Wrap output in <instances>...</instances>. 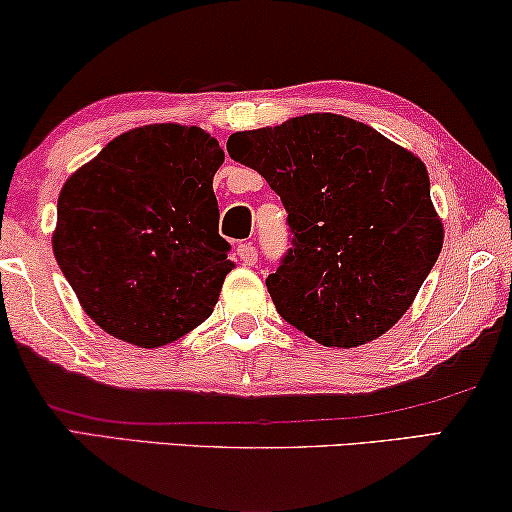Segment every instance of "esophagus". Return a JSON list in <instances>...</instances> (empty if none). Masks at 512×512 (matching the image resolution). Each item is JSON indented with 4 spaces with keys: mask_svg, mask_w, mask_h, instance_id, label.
Masks as SVG:
<instances>
[{
    "mask_svg": "<svg viewBox=\"0 0 512 512\" xmlns=\"http://www.w3.org/2000/svg\"><path fill=\"white\" fill-rule=\"evenodd\" d=\"M237 258H240L244 265H254L258 261V251L254 244H240V247H237Z\"/></svg>",
    "mask_w": 512,
    "mask_h": 512,
    "instance_id": "obj_1",
    "label": "esophagus"
}]
</instances>
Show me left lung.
<instances>
[{
    "label": "left lung",
    "mask_w": 512,
    "mask_h": 512,
    "mask_svg": "<svg viewBox=\"0 0 512 512\" xmlns=\"http://www.w3.org/2000/svg\"><path fill=\"white\" fill-rule=\"evenodd\" d=\"M228 153L286 209L291 247L265 279L282 319L324 347L389 331L443 249L422 160L335 114L235 132Z\"/></svg>",
    "instance_id": "left-lung-1"
}]
</instances>
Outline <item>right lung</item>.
Wrapping results in <instances>:
<instances>
[{"label":"right lung","instance_id":"add662e5","mask_svg":"<svg viewBox=\"0 0 512 512\" xmlns=\"http://www.w3.org/2000/svg\"><path fill=\"white\" fill-rule=\"evenodd\" d=\"M221 163V146L205 130L144 125L62 186L55 261L109 335L160 347L214 312L233 270L212 188Z\"/></svg>","mask_w":512,"mask_h":512}]
</instances>
